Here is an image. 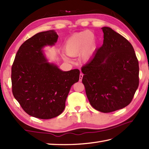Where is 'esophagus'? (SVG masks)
Segmentation results:
<instances>
[{
	"instance_id": "obj_1",
	"label": "esophagus",
	"mask_w": 149,
	"mask_h": 149,
	"mask_svg": "<svg viewBox=\"0 0 149 149\" xmlns=\"http://www.w3.org/2000/svg\"><path fill=\"white\" fill-rule=\"evenodd\" d=\"M83 74H80V75H79V81L81 82V81H82V79H83Z\"/></svg>"
}]
</instances>
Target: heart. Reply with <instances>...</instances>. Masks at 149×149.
<instances>
[{"mask_svg": "<svg viewBox=\"0 0 149 149\" xmlns=\"http://www.w3.org/2000/svg\"><path fill=\"white\" fill-rule=\"evenodd\" d=\"M95 48V39L89 31H83L75 33L66 42L65 50L70 56L75 57L81 54L84 61L89 59ZM66 60H68L65 57Z\"/></svg>", "mask_w": 149, "mask_h": 149, "instance_id": "heart-1", "label": "heart"}]
</instances>
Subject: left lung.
Segmentation results:
<instances>
[{"mask_svg": "<svg viewBox=\"0 0 149 149\" xmlns=\"http://www.w3.org/2000/svg\"><path fill=\"white\" fill-rule=\"evenodd\" d=\"M102 45L81 68L88 100L102 113L131 103L139 85V64L131 43L111 28L104 27Z\"/></svg>", "mask_w": 149, "mask_h": 149, "instance_id": "8db88e82", "label": "left lung"}]
</instances>
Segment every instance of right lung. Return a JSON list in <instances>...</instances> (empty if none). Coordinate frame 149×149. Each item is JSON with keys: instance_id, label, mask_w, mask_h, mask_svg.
Instances as JSON below:
<instances>
[{"instance_id": "1", "label": "right lung", "mask_w": 149, "mask_h": 149, "mask_svg": "<svg viewBox=\"0 0 149 149\" xmlns=\"http://www.w3.org/2000/svg\"><path fill=\"white\" fill-rule=\"evenodd\" d=\"M58 38L54 30L36 34L20 47L12 65L13 96L25 112L38 118L62 113L71 86L79 79L78 69L62 71L45 58L43 48Z\"/></svg>"}]
</instances>
